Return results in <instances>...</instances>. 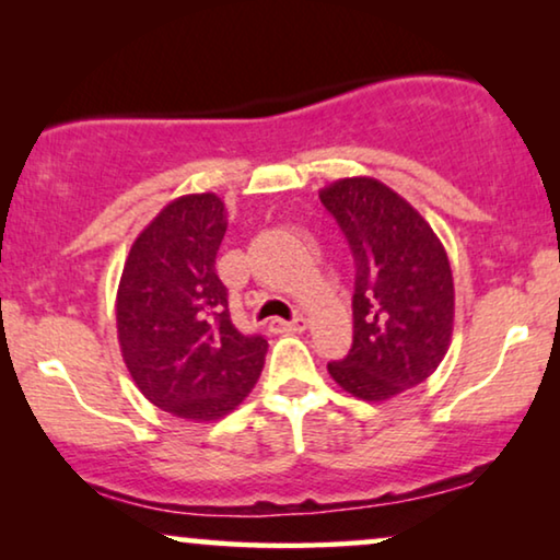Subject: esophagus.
I'll use <instances>...</instances> for the list:
<instances>
[{
	"instance_id": "1",
	"label": "esophagus",
	"mask_w": 560,
	"mask_h": 560,
	"mask_svg": "<svg viewBox=\"0 0 560 560\" xmlns=\"http://www.w3.org/2000/svg\"><path fill=\"white\" fill-rule=\"evenodd\" d=\"M305 318H293V320H282V318H272L270 320V328L272 331H278V334H301V331H305Z\"/></svg>"
}]
</instances>
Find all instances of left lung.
<instances>
[{
	"mask_svg": "<svg viewBox=\"0 0 560 560\" xmlns=\"http://www.w3.org/2000/svg\"><path fill=\"white\" fill-rule=\"evenodd\" d=\"M354 255V341L328 374L349 395L385 402L418 387L454 334V275L431 224L377 178L318 190Z\"/></svg>",
	"mask_w": 560,
	"mask_h": 560,
	"instance_id": "1",
	"label": "left lung"
}]
</instances>
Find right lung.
<instances>
[{
  "label": "right lung",
  "mask_w": 560,
  "mask_h": 560,
  "mask_svg": "<svg viewBox=\"0 0 560 560\" xmlns=\"http://www.w3.org/2000/svg\"><path fill=\"white\" fill-rule=\"evenodd\" d=\"M217 194L175 198L129 249L117 290V336L135 385L175 418L211 423L257 385L267 341L229 318L217 252L226 232Z\"/></svg>",
  "instance_id": "right-lung-1"
}]
</instances>
